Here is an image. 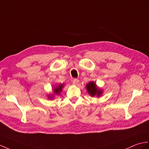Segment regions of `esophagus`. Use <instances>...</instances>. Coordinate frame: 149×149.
<instances>
[{"instance_id":"obj_1","label":"esophagus","mask_w":149,"mask_h":149,"mask_svg":"<svg viewBox=\"0 0 149 149\" xmlns=\"http://www.w3.org/2000/svg\"><path fill=\"white\" fill-rule=\"evenodd\" d=\"M79 79H74V80H73V81H72V83H73L74 85H77L79 84Z\"/></svg>"}]
</instances>
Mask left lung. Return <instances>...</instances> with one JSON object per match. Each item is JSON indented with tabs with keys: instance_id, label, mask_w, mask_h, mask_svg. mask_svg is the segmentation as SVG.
I'll return each mask as SVG.
<instances>
[{
	"instance_id": "8db88e82",
	"label": "left lung",
	"mask_w": 149,
	"mask_h": 149,
	"mask_svg": "<svg viewBox=\"0 0 149 149\" xmlns=\"http://www.w3.org/2000/svg\"><path fill=\"white\" fill-rule=\"evenodd\" d=\"M86 87L89 95H91L93 97L95 96H97L98 97H99V96L102 95V90L99 89L97 86H96V83H95L94 82H89L88 84H87V85L86 86Z\"/></svg>"
}]
</instances>
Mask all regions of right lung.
Masks as SVG:
<instances>
[{"label":"right lung","instance_id":"1","mask_svg":"<svg viewBox=\"0 0 149 149\" xmlns=\"http://www.w3.org/2000/svg\"><path fill=\"white\" fill-rule=\"evenodd\" d=\"M63 84H59V86H57V87H55L54 88V95H59L60 94V93L62 91V88H63ZM48 98H53V96L52 95V96H49H49H48Z\"/></svg>","mask_w":149,"mask_h":149}]
</instances>
